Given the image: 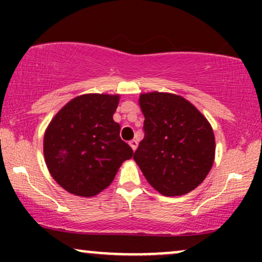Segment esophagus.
I'll list each match as a JSON object with an SVG mask.
<instances>
[{"mask_svg":"<svg viewBox=\"0 0 262 262\" xmlns=\"http://www.w3.org/2000/svg\"><path fill=\"white\" fill-rule=\"evenodd\" d=\"M129 145H130V148L135 151V150H137V148H138V140L137 139L130 140V141H129Z\"/></svg>","mask_w":262,"mask_h":262,"instance_id":"esophagus-1","label":"esophagus"}]
</instances>
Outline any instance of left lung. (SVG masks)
Masks as SVG:
<instances>
[{
  "mask_svg": "<svg viewBox=\"0 0 262 262\" xmlns=\"http://www.w3.org/2000/svg\"><path fill=\"white\" fill-rule=\"evenodd\" d=\"M139 106L145 134L133 159L146 181L167 197L193 191L214 162L212 125L191 102L173 93H141Z\"/></svg>",
  "mask_w": 262,
  "mask_h": 262,
  "instance_id": "obj_1",
  "label": "left lung"
}]
</instances>
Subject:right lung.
Segmentation results:
<instances>
[{
    "mask_svg": "<svg viewBox=\"0 0 262 262\" xmlns=\"http://www.w3.org/2000/svg\"><path fill=\"white\" fill-rule=\"evenodd\" d=\"M119 95L86 93L69 101L44 134V159L58 185L80 197L107 188L133 150L113 121Z\"/></svg>",
    "mask_w": 262,
    "mask_h": 262,
    "instance_id": "right-lung-1",
    "label": "right lung"
}]
</instances>
